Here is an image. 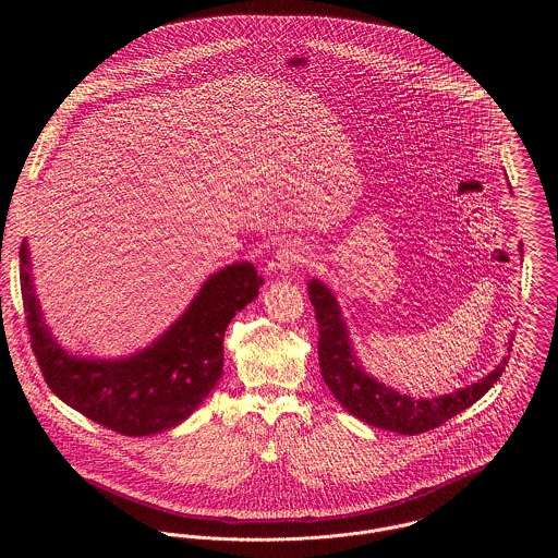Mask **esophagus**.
<instances>
[{
  "label": "esophagus",
  "mask_w": 558,
  "mask_h": 558,
  "mask_svg": "<svg viewBox=\"0 0 558 558\" xmlns=\"http://www.w3.org/2000/svg\"><path fill=\"white\" fill-rule=\"evenodd\" d=\"M301 264H305V251H303L299 244H294V242H284V244H280V248L276 251V255H274L269 267H271L274 271L278 269V271H282V274H292Z\"/></svg>",
  "instance_id": "34e87169"
}]
</instances>
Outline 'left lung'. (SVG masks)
Segmentation results:
<instances>
[{"instance_id": "left-lung-1", "label": "left lung", "mask_w": 558, "mask_h": 558, "mask_svg": "<svg viewBox=\"0 0 558 558\" xmlns=\"http://www.w3.org/2000/svg\"><path fill=\"white\" fill-rule=\"evenodd\" d=\"M519 253L523 255L521 244ZM307 292L318 319L322 378L347 412L364 421L366 425L393 430L399 435H418L428 428L444 425L451 416L460 414L483 398L502 376L508 364L506 360L510 355V339L514 337V332H510L506 345L508 355L487 376L478 378L477 383H471L439 398H410L408 393L387 387L364 368L349 337V326L343 318L337 294L318 278H312L307 282Z\"/></svg>"}]
</instances>
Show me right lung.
Listing matches in <instances>:
<instances>
[{
    "mask_svg": "<svg viewBox=\"0 0 558 558\" xmlns=\"http://www.w3.org/2000/svg\"><path fill=\"white\" fill-rule=\"evenodd\" d=\"M262 284L253 264L234 262L211 274L150 345L119 357L80 355L53 337L35 291L27 240L21 246L28 335L48 387L89 421L130 437L173 428L207 399L223 372L226 328Z\"/></svg>",
    "mask_w": 558,
    "mask_h": 558,
    "instance_id": "obj_1",
    "label": "right lung"
}]
</instances>
